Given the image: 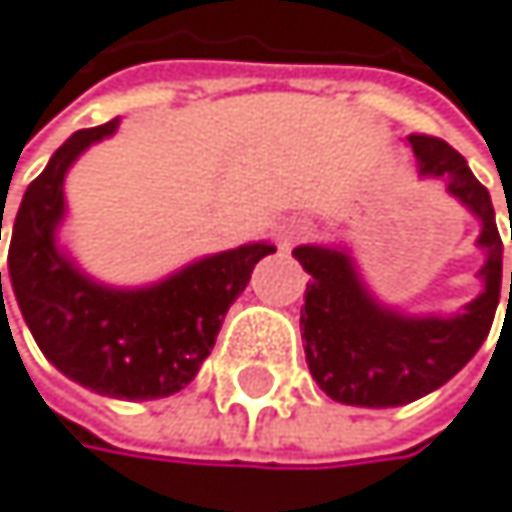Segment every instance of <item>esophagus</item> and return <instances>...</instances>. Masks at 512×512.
I'll return each instance as SVG.
<instances>
[{
	"label": "esophagus",
	"mask_w": 512,
	"mask_h": 512,
	"mask_svg": "<svg viewBox=\"0 0 512 512\" xmlns=\"http://www.w3.org/2000/svg\"><path fill=\"white\" fill-rule=\"evenodd\" d=\"M308 232H311V228H308L302 219H287V222H280V225H277L274 241H277V247H280V250H293L299 241H305V238H308Z\"/></svg>",
	"instance_id": "obj_1"
}]
</instances>
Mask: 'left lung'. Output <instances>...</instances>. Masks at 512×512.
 I'll use <instances>...</instances> for the list:
<instances>
[{"mask_svg":"<svg viewBox=\"0 0 512 512\" xmlns=\"http://www.w3.org/2000/svg\"><path fill=\"white\" fill-rule=\"evenodd\" d=\"M421 176H437L479 222L485 290L452 317H412L378 305L342 247H296L293 256L311 274L302 311L305 360L326 397L345 406L388 409L412 403L467 366L485 342L501 299L504 244L495 225V207L467 161L440 137H409ZM512 238V232H510ZM512 302V271H510ZM507 302V305H510Z\"/></svg>","mask_w":512,"mask_h":512,"instance_id":"1","label":"left lung"}]
</instances>
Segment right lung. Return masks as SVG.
<instances>
[{
    "instance_id": "add662e5",
    "label": "right lung",
    "mask_w": 512,
    "mask_h": 512,
    "mask_svg": "<svg viewBox=\"0 0 512 512\" xmlns=\"http://www.w3.org/2000/svg\"><path fill=\"white\" fill-rule=\"evenodd\" d=\"M115 127L118 118L72 134L23 192L11 225L8 274L36 345L63 375L103 397L158 400L198 375L225 311L274 247L259 241L204 256L143 290L97 284L57 247L54 235L63 219L66 170Z\"/></svg>"
}]
</instances>
